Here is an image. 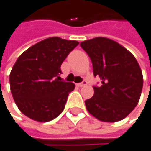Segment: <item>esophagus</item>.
<instances>
[{
  "label": "esophagus",
  "mask_w": 151,
  "mask_h": 151,
  "mask_svg": "<svg viewBox=\"0 0 151 151\" xmlns=\"http://www.w3.org/2000/svg\"><path fill=\"white\" fill-rule=\"evenodd\" d=\"M86 85H87V81H86V80H84L82 83H79V84H78V86L83 87V86H86Z\"/></svg>",
  "instance_id": "34e87169"
}]
</instances>
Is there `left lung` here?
<instances>
[{
	"label": "left lung",
	"instance_id": "obj_1",
	"mask_svg": "<svg viewBox=\"0 0 151 151\" xmlns=\"http://www.w3.org/2000/svg\"><path fill=\"white\" fill-rule=\"evenodd\" d=\"M91 58L93 76L102 85L94 86V94L86 100L90 114L102 122L124 119L139 103L143 77L131 52L107 37H98L80 43Z\"/></svg>",
	"mask_w": 151,
	"mask_h": 151
}]
</instances>
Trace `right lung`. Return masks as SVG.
<instances>
[{"label": "right lung", "instance_id": "1", "mask_svg": "<svg viewBox=\"0 0 151 151\" xmlns=\"http://www.w3.org/2000/svg\"><path fill=\"white\" fill-rule=\"evenodd\" d=\"M79 43L58 37L46 39L23 52L14 64L10 85L19 111L37 122L57 118L75 84L62 81L60 66Z\"/></svg>", "mask_w": 151, "mask_h": 151}]
</instances>
